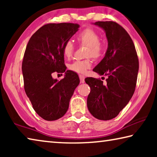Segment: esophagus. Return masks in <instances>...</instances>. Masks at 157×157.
<instances>
[{"mask_svg":"<svg viewBox=\"0 0 157 157\" xmlns=\"http://www.w3.org/2000/svg\"><path fill=\"white\" fill-rule=\"evenodd\" d=\"M79 79H80L81 83H84L85 77L83 75H81V74H80V75H79Z\"/></svg>","mask_w":157,"mask_h":157,"instance_id":"obj_1","label":"esophagus"}]
</instances>
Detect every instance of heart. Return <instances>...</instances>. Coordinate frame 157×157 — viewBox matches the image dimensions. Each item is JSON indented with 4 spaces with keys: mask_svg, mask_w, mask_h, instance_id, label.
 I'll use <instances>...</instances> for the list:
<instances>
[{
    "mask_svg": "<svg viewBox=\"0 0 157 157\" xmlns=\"http://www.w3.org/2000/svg\"><path fill=\"white\" fill-rule=\"evenodd\" d=\"M76 39L79 44L87 46L86 57L98 59L105 51V44L100 40L99 34L91 28H86L78 34ZM74 45L71 41H67L63 48V55L69 59L73 55ZM92 60L90 57L83 60H76L68 66L69 69L78 73H84L91 67Z\"/></svg>",
    "mask_w": 157,
    "mask_h": 157,
    "instance_id": "obj_1",
    "label": "heart"
}]
</instances>
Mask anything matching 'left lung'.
Segmentation results:
<instances>
[{
    "mask_svg": "<svg viewBox=\"0 0 157 157\" xmlns=\"http://www.w3.org/2000/svg\"><path fill=\"white\" fill-rule=\"evenodd\" d=\"M94 25L105 30L107 50L94 72L107 76L105 83L100 79L86 78L91 92L87 107L99 120L114 118L128 104L136 85L139 63L132 39L127 32L113 21H98Z\"/></svg>",
    "mask_w": 157,
    "mask_h": 157,
    "instance_id": "8db88e82",
    "label": "left lung"
}]
</instances>
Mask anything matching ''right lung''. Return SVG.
<instances>
[{"instance_id": "obj_1", "label": "right lung", "mask_w": 157, "mask_h": 157, "mask_svg": "<svg viewBox=\"0 0 157 157\" xmlns=\"http://www.w3.org/2000/svg\"><path fill=\"white\" fill-rule=\"evenodd\" d=\"M79 25L71 23H48L29 40L22 62L25 94L34 110L46 121L57 120L66 113L69 102L79 83L76 73L66 71L63 48ZM55 72L65 73L61 81Z\"/></svg>"}]
</instances>
